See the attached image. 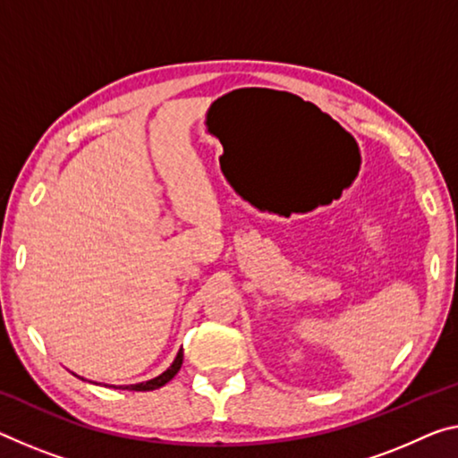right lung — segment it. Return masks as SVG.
<instances>
[{
    "instance_id": "obj_1",
    "label": "right lung",
    "mask_w": 458,
    "mask_h": 458,
    "mask_svg": "<svg viewBox=\"0 0 458 458\" xmlns=\"http://www.w3.org/2000/svg\"><path fill=\"white\" fill-rule=\"evenodd\" d=\"M181 365H183V348H181L179 354H177V359L173 360V365H171L169 369H166V371H165L163 375H158V377H155V379H150V381L136 383V386H126V387H122V389H128V391H152V389L163 387L165 383H169V381L173 379V377H175V375L179 373Z\"/></svg>"
}]
</instances>
